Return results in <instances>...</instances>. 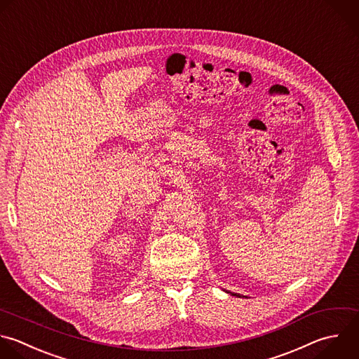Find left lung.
<instances>
[{
  "label": "left lung",
  "mask_w": 359,
  "mask_h": 359,
  "mask_svg": "<svg viewBox=\"0 0 359 359\" xmlns=\"http://www.w3.org/2000/svg\"><path fill=\"white\" fill-rule=\"evenodd\" d=\"M231 294H233V296H240V294H237V293H231Z\"/></svg>",
  "instance_id": "8db88e82"
}]
</instances>
